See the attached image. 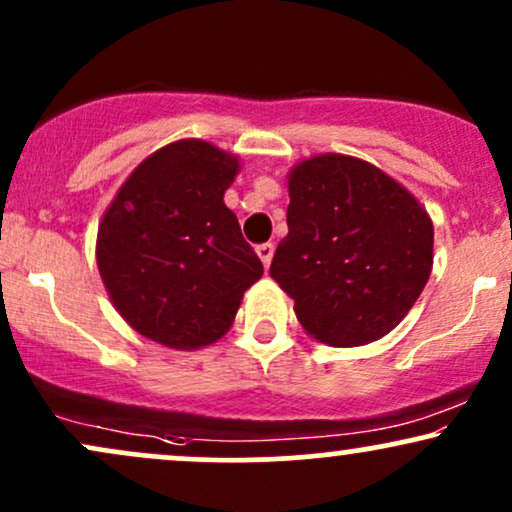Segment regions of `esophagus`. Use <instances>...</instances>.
I'll return each instance as SVG.
<instances>
[{
	"mask_svg": "<svg viewBox=\"0 0 512 512\" xmlns=\"http://www.w3.org/2000/svg\"><path fill=\"white\" fill-rule=\"evenodd\" d=\"M255 250H257V255H260L264 267H269V264H272V257H274V245L272 243H262V245H257Z\"/></svg>",
	"mask_w": 512,
	"mask_h": 512,
	"instance_id": "esophagus-1",
	"label": "esophagus"
}]
</instances>
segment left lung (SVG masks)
<instances>
[{"instance_id":"1","label":"left lung","mask_w":512,"mask_h":512,"mask_svg":"<svg viewBox=\"0 0 512 512\" xmlns=\"http://www.w3.org/2000/svg\"><path fill=\"white\" fill-rule=\"evenodd\" d=\"M289 236L269 274L317 342L361 346L395 330L433 267V223L373 163L320 154L289 173Z\"/></svg>"}]
</instances>
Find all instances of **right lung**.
<instances>
[{"instance_id":"1","label":"right lung","mask_w":512,"mask_h":512,"mask_svg":"<svg viewBox=\"0 0 512 512\" xmlns=\"http://www.w3.org/2000/svg\"><path fill=\"white\" fill-rule=\"evenodd\" d=\"M238 156L180 139L144 158L98 226L96 260L127 325L170 349H202L231 330L264 267L223 192Z\"/></svg>"}]
</instances>
